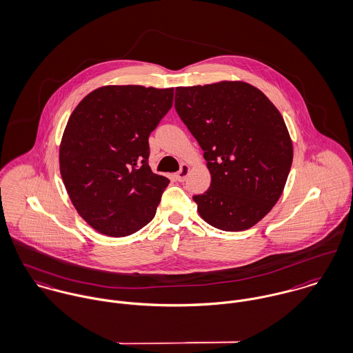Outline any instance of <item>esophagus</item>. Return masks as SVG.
Segmentation results:
<instances>
[{
    "label": "esophagus",
    "mask_w": 353,
    "mask_h": 353,
    "mask_svg": "<svg viewBox=\"0 0 353 353\" xmlns=\"http://www.w3.org/2000/svg\"><path fill=\"white\" fill-rule=\"evenodd\" d=\"M188 173H190V166L185 165V163H183L181 168H180V170L176 173V179H177L179 181H185V179L188 177Z\"/></svg>",
    "instance_id": "1"
}]
</instances>
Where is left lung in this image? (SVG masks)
<instances>
[{
	"label": "left lung",
	"instance_id": "obj_1",
	"mask_svg": "<svg viewBox=\"0 0 353 353\" xmlns=\"http://www.w3.org/2000/svg\"><path fill=\"white\" fill-rule=\"evenodd\" d=\"M174 108L212 174L209 190L194 196L201 216L221 230L250 229L277 203L292 166L281 113L244 81L177 87Z\"/></svg>",
	"mask_w": 353,
	"mask_h": 353
}]
</instances>
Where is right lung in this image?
<instances>
[{"label":"right lung","instance_id":"obj_1","mask_svg":"<svg viewBox=\"0 0 353 353\" xmlns=\"http://www.w3.org/2000/svg\"><path fill=\"white\" fill-rule=\"evenodd\" d=\"M173 103V88L105 85L76 106L60 145L72 205L112 237L138 232L155 215L169 179L148 166V137Z\"/></svg>","mask_w":353,"mask_h":353}]
</instances>
